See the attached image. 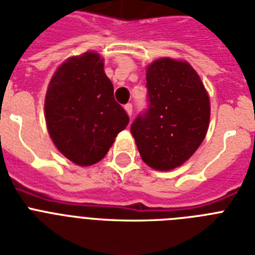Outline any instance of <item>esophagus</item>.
Masks as SVG:
<instances>
[{
  "label": "esophagus",
  "mask_w": 255,
  "mask_h": 255,
  "mask_svg": "<svg viewBox=\"0 0 255 255\" xmlns=\"http://www.w3.org/2000/svg\"><path fill=\"white\" fill-rule=\"evenodd\" d=\"M124 108H125L126 113L129 115V117H131V115H133V105H131V104H126Z\"/></svg>",
  "instance_id": "34e87169"
}]
</instances>
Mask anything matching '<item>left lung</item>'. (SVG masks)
<instances>
[{
	"instance_id": "obj_1",
	"label": "left lung",
	"mask_w": 255,
	"mask_h": 255,
	"mask_svg": "<svg viewBox=\"0 0 255 255\" xmlns=\"http://www.w3.org/2000/svg\"><path fill=\"white\" fill-rule=\"evenodd\" d=\"M148 109L130 131L140 158L154 170L182 166L208 131L209 96L193 67L185 60L156 59L146 70Z\"/></svg>"
}]
</instances>
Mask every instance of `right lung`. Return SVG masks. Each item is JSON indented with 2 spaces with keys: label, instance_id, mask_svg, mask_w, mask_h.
Segmentation results:
<instances>
[{
  "label": "right lung",
  "instance_id": "right-lung-1",
  "mask_svg": "<svg viewBox=\"0 0 255 255\" xmlns=\"http://www.w3.org/2000/svg\"><path fill=\"white\" fill-rule=\"evenodd\" d=\"M47 130L59 151L81 167L107 155L129 124L95 51L71 56L56 68L44 99Z\"/></svg>",
  "mask_w": 255,
  "mask_h": 255
}]
</instances>
